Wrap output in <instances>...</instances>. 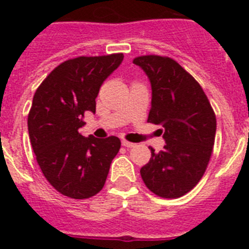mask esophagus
<instances>
[{
    "label": "esophagus",
    "instance_id": "1",
    "mask_svg": "<svg viewBox=\"0 0 249 249\" xmlns=\"http://www.w3.org/2000/svg\"><path fill=\"white\" fill-rule=\"evenodd\" d=\"M122 146L123 147H126V148H132V147H135L136 144L135 143H132V142H128V141H122Z\"/></svg>",
    "mask_w": 249,
    "mask_h": 249
}]
</instances>
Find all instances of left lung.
Instances as JSON below:
<instances>
[{
	"label": "left lung",
	"instance_id": "8db88e82",
	"mask_svg": "<svg viewBox=\"0 0 249 249\" xmlns=\"http://www.w3.org/2000/svg\"><path fill=\"white\" fill-rule=\"evenodd\" d=\"M148 77L152 89L148 122L160 124L163 151L151 148L141 168L149 191L178 198L198 183L210 162L215 137V116L199 83L175 59L141 56L133 59Z\"/></svg>",
	"mask_w": 249,
	"mask_h": 249
}]
</instances>
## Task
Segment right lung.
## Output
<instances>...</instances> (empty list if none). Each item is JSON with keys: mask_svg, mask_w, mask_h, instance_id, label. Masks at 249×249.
<instances>
[{"mask_svg": "<svg viewBox=\"0 0 249 249\" xmlns=\"http://www.w3.org/2000/svg\"><path fill=\"white\" fill-rule=\"evenodd\" d=\"M123 54L77 57L57 66L37 89L28 113V135L37 163L51 186L74 199L89 198L105 186L120 138L83 137L86 112Z\"/></svg>", "mask_w": 249, "mask_h": 249, "instance_id": "right-lung-1", "label": "right lung"}]
</instances>
